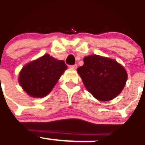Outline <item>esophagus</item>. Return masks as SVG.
Wrapping results in <instances>:
<instances>
[{"label":"esophagus","instance_id":"34e87169","mask_svg":"<svg viewBox=\"0 0 145 145\" xmlns=\"http://www.w3.org/2000/svg\"><path fill=\"white\" fill-rule=\"evenodd\" d=\"M70 68L73 69H76V68H77V65H76V64H74V65H70Z\"/></svg>","mask_w":145,"mask_h":145}]
</instances>
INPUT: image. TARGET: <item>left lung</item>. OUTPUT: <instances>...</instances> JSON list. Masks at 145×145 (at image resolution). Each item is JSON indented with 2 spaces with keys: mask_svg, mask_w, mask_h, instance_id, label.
I'll list each match as a JSON object with an SVG mask.
<instances>
[{
  "mask_svg": "<svg viewBox=\"0 0 145 145\" xmlns=\"http://www.w3.org/2000/svg\"><path fill=\"white\" fill-rule=\"evenodd\" d=\"M77 72L88 92L101 101L118 96L128 78L125 69L116 60L97 55L85 57Z\"/></svg>",
  "mask_w": 145,
  "mask_h": 145,
  "instance_id": "8db88e82",
  "label": "left lung"
}]
</instances>
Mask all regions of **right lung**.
Returning <instances> with one entry per match:
<instances>
[{
    "label": "right lung",
    "instance_id": "1",
    "mask_svg": "<svg viewBox=\"0 0 145 145\" xmlns=\"http://www.w3.org/2000/svg\"><path fill=\"white\" fill-rule=\"evenodd\" d=\"M66 69L63 60L46 54L24 65L19 75V83L29 95L44 97L52 91Z\"/></svg>",
    "mask_w": 145,
    "mask_h": 145
}]
</instances>
